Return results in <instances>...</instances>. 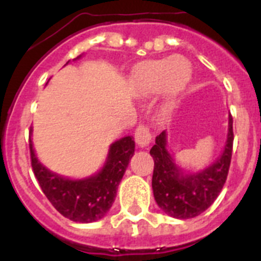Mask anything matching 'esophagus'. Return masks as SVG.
Wrapping results in <instances>:
<instances>
[{
    "label": "esophagus",
    "instance_id": "obj_1",
    "mask_svg": "<svg viewBox=\"0 0 261 261\" xmlns=\"http://www.w3.org/2000/svg\"><path fill=\"white\" fill-rule=\"evenodd\" d=\"M135 138H136V142H137L138 146L146 147L151 141V133H150V129H149V126L145 125V124H140V125L136 128Z\"/></svg>",
    "mask_w": 261,
    "mask_h": 261
}]
</instances>
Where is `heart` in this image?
I'll return each instance as SVG.
<instances>
[{
    "mask_svg": "<svg viewBox=\"0 0 261 261\" xmlns=\"http://www.w3.org/2000/svg\"><path fill=\"white\" fill-rule=\"evenodd\" d=\"M192 77L188 61L177 57L151 60L137 66L135 82L142 94H154L165 90L167 107L183 93Z\"/></svg>",
    "mask_w": 261,
    "mask_h": 261,
    "instance_id": "b5f03b06",
    "label": "heart"
}]
</instances>
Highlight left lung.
Returning a JSON list of instances; mask_svg holds the SVG:
<instances>
[{
	"instance_id": "obj_1",
	"label": "left lung",
	"mask_w": 261,
	"mask_h": 261,
	"mask_svg": "<svg viewBox=\"0 0 261 261\" xmlns=\"http://www.w3.org/2000/svg\"><path fill=\"white\" fill-rule=\"evenodd\" d=\"M232 141V116L230 115L227 140L220 158L202 171L186 174L166 149V130L156 136L155 145L150 150L154 159L151 187L159 208L179 220L193 218L206 211L222 191L229 174Z\"/></svg>"
}]
</instances>
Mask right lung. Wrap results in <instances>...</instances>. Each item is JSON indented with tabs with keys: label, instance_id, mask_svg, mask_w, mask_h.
<instances>
[{
	"label": "right lung",
	"instance_id": "obj_1",
	"mask_svg": "<svg viewBox=\"0 0 261 261\" xmlns=\"http://www.w3.org/2000/svg\"><path fill=\"white\" fill-rule=\"evenodd\" d=\"M78 59V57H77ZM135 154V140L120 138L110 146L107 161L98 174L73 180L49 171L38 161L30 138V155L35 177L41 191L59 213L70 221L89 223L107 214L116 197L129 161Z\"/></svg>",
	"mask_w": 261,
	"mask_h": 261
}]
</instances>
